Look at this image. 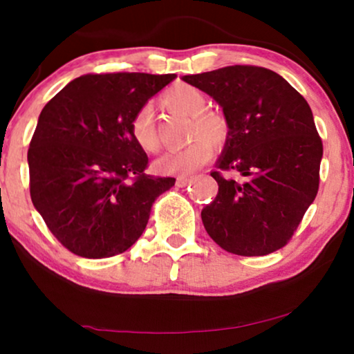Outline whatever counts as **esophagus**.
<instances>
[{"label":"esophagus","instance_id":"34e87169","mask_svg":"<svg viewBox=\"0 0 354 354\" xmlns=\"http://www.w3.org/2000/svg\"><path fill=\"white\" fill-rule=\"evenodd\" d=\"M190 182H192V177H183V176H180V177H177L176 185H177V187H187Z\"/></svg>","mask_w":354,"mask_h":354}]
</instances>
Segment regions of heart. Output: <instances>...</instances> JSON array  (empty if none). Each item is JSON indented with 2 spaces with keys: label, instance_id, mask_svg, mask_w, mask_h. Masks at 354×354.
<instances>
[{
  "label": "heart",
  "instance_id": "heart-1",
  "mask_svg": "<svg viewBox=\"0 0 354 354\" xmlns=\"http://www.w3.org/2000/svg\"><path fill=\"white\" fill-rule=\"evenodd\" d=\"M162 103L172 113H178L192 118L190 138L195 142L180 149H174L159 158L154 167L161 174L185 176L201 167L211 158V145L219 147L225 142L229 127L221 114L207 111V98L200 88L190 85H180L169 90L162 96ZM130 133L133 142L145 153H158L161 148L154 114L151 106H143L133 114L130 120Z\"/></svg>",
  "mask_w": 354,
  "mask_h": 354
}]
</instances>
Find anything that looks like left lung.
<instances>
[{
  "label": "left lung",
  "instance_id": "1",
  "mask_svg": "<svg viewBox=\"0 0 354 354\" xmlns=\"http://www.w3.org/2000/svg\"><path fill=\"white\" fill-rule=\"evenodd\" d=\"M224 111L225 147L211 172L219 192L203 207L212 240L229 253L264 256L287 245L319 190L322 140L308 101L274 71L227 66L183 75Z\"/></svg>",
  "mask_w": 354,
  "mask_h": 354
}]
</instances>
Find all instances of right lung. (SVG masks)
Segmentation results:
<instances>
[{
    "mask_svg": "<svg viewBox=\"0 0 354 354\" xmlns=\"http://www.w3.org/2000/svg\"><path fill=\"white\" fill-rule=\"evenodd\" d=\"M176 74H86L41 109L27 153L30 196L51 234L82 258L127 251L176 178L145 174L130 120Z\"/></svg>",
    "mask_w": 354,
    "mask_h": 354,
    "instance_id": "add662e5",
    "label": "right lung"
}]
</instances>
